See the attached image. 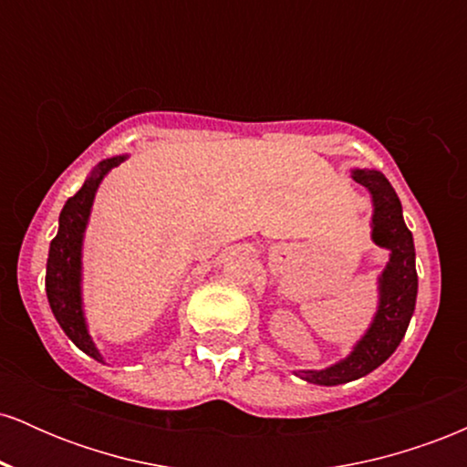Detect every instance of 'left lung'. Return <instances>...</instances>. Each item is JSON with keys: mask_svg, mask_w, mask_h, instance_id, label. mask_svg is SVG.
<instances>
[{"mask_svg": "<svg viewBox=\"0 0 467 467\" xmlns=\"http://www.w3.org/2000/svg\"><path fill=\"white\" fill-rule=\"evenodd\" d=\"M351 178L373 197V233L378 245L390 250V259L379 276V305L371 327L345 360L323 371H296L305 382L320 387L347 384L371 373L387 362L409 329L417 301V270L412 234L401 217V202L390 182L379 171L353 169Z\"/></svg>", "mask_w": 467, "mask_h": 467, "instance_id": "8db88e82", "label": "left lung"}]
</instances>
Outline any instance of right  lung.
I'll list each match as a JSON object with an SVG mask.
<instances>
[{
  "mask_svg": "<svg viewBox=\"0 0 467 467\" xmlns=\"http://www.w3.org/2000/svg\"><path fill=\"white\" fill-rule=\"evenodd\" d=\"M127 160V155L103 160L92 171L85 184L74 197H69L58 217V233L50 244L46 267V292L52 314L57 323L66 331V336L80 351L88 353L94 360L103 362L96 345L89 337L88 323L83 316V298H80V252H83V233L88 226L89 211L99 184L114 166Z\"/></svg>",
  "mask_w": 467,
  "mask_h": 467,
  "instance_id": "obj_1",
  "label": "right lung"
}]
</instances>
